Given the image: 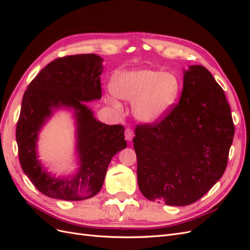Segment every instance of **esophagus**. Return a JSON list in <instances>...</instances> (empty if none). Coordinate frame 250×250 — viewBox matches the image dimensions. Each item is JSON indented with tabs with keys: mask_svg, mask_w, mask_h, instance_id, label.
<instances>
[{
	"mask_svg": "<svg viewBox=\"0 0 250 250\" xmlns=\"http://www.w3.org/2000/svg\"><path fill=\"white\" fill-rule=\"evenodd\" d=\"M133 131L130 129V128H127V129L125 130V139L128 141V142H130V141H132V139H133Z\"/></svg>",
	"mask_w": 250,
	"mask_h": 250,
	"instance_id": "1",
	"label": "esophagus"
}]
</instances>
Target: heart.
I'll list each match as a JSON object with an SVG mask.
<instances>
[{
  "label": "heart",
  "mask_w": 250,
  "mask_h": 250,
  "mask_svg": "<svg viewBox=\"0 0 250 250\" xmlns=\"http://www.w3.org/2000/svg\"><path fill=\"white\" fill-rule=\"evenodd\" d=\"M110 89L120 99L133 102V115L142 123L154 124L175 104L180 93V81L173 73L140 67L115 75ZM107 102L121 109L116 98L108 97Z\"/></svg>",
  "instance_id": "obj_1"
}]
</instances>
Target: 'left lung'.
Listing matches in <instances>:
<instances>
[{
  "instance_id": "8db88e82",
  "label": "left lung",
  "mask_w": 250,
  "mask_h": 250,
  "mask_svg": "<svg viewBox=\"0 0 250 250\" xmlns=\"http://www.w3.org/2000/svg\"><path fill=\"white\" fill-rule=\"evenodd\" d=\"M140 191L167 206L192 204L220 179L234 126L222 87L202 65L184 71L179 102L160 122L137 125Z\"/></svg>"
}]
</instances>
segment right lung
<instances>
[{
  "mask_svg": "<svg viewBox=\"0 0 250 250\" xmlns=\"http://www.w3.org/2000/svg\"><path fill=\"white\" fill-rule=\"evenodd\" d=\"M103 59L96 54L53 60L30 82L22 97L17 124L21 169L34 187L51 198L77 201L99 193L112 156L126 148L124 127L101 123L84 102L101 99ZM74 110L80 169L74 177H52L37 158L38 133L52 112Z\"/></svg>",
  "mask_w": 250,
  "mask_h": 250,
  "instance_id": "1",
  "label": "right lung"
}]
</instances>
